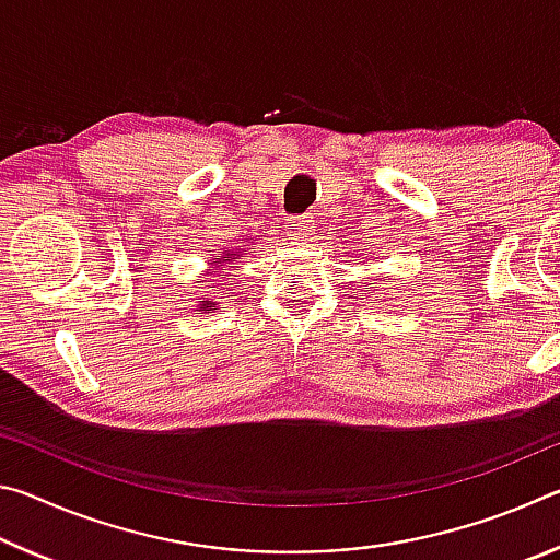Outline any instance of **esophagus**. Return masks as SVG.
Masks as SVG:
<instances>
[{"instance_id":"1","label":"esophagus","mask_w":560,"mask_h":560,"mask_svg":"<svg viewBox=\"0 0 560 560\" xmlns=\"http://www.w3.org/2000/svg\"><path fill=\"white\" fill-rule=\"evenodd\" d=\"M314 220H311L308 214H299V217H289L287 220V232L291 240H299V242H306L314 236V224H311Z\"/></svg>"}]
</instances>
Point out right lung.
Segmentation results:
<instances>
[{
  "label": "right lung",
  "instance_id": "obj_1",
  "mask_svg": "<svg viewBox=\"0 0 560 560\" xmlns=\"http://www.w3.org/2000/svg\"><path fill=\"white\" fill-rule=\"evenodd\" d=\"M232 257H236V254H224V257L217 261V267H224L226 261H232ZM220 277H224V273H220ZM214 306H217L214 301H200V311H205V314H212Z\"/></svg>",
  "mask_w": 560,
  "mask_h": 560
}]
</instances>
